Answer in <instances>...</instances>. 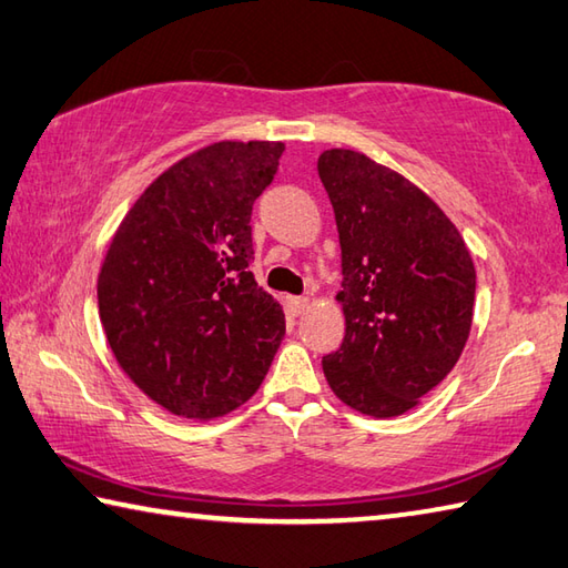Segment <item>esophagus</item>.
Listing matches in <instances>:
<instances>
[{
    "label": "esophagus",
    "instance_id": "esophagus-1",
    "mask_svg": "<svg viewBox=\"0 0 568 568\" xmlns=\"http://www.w3.org/2000/svg\"><path fill=\"white\" fill-rule=\"evenodd\" d=\"M287 307H291L293 315H303L311 307V301L307 297H287Z\"/></svg>",
    "mask_w": 568,
    "mask_h": 568
}]
</instances>
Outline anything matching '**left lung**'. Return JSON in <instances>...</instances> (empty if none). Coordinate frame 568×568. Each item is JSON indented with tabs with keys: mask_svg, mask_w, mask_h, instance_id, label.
Returning <instances> with one entry per match:
<instances>
[{
	"mask_svg": "<svg viewBox=\"0 0 568 568\" xmlns=\"http://www.w3.org/2000/svg\"><path fill=\"white\" fill-rule=\"evenodd\" d=\"M317 173L343 248L345 339L329 387L363 415L397 417L457 365L469 337L471 255L439 205L365 153L329 149Z\"/></svg>",
	"mask_w": 568,
	"mask_h": 568,
	"instance_id": "8db88e82",
	"label": "left lung"
}]
</instances>
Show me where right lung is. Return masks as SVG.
Here are the masks:
<instances>
[{"label":"right lung","mask_w":568,"mask_h":568,"mask_svg":"<svg viewBox=\"0 0 568 568\" xmlns=\"http://www.w3.org/2000/svg\"><path fill=\"white\" fill-rule=\"evenodd\" d=\"M281 141H221L153 181L109 245L99 315L139 389L179 417L213 419L261 387L285 315L251 273L253 203Z\"/></svg>","instance_id":"obj_1"}]
</instances>
